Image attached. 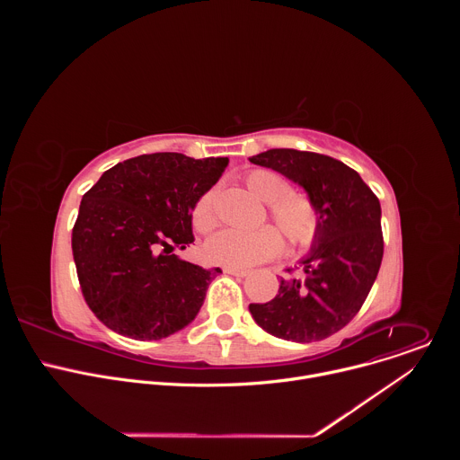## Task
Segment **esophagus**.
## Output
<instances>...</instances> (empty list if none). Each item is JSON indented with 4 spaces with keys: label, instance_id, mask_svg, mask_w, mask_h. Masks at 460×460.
<instances>
[{
    "label": "esophagus",
    "instance_id": "34e87169",
    "mask_svg": "<svg viewBox=\"0 0 460 460\" xmlns=\"http://www.w3.org/2000/svg\"><path fill=\"white\" fill-rule=\"evenodd\" d=\"M224 273L226 275H234V277H247L249 271L247 270H238V268H224Z\"/></svg>",
    "mask_w": 460,
    "mask_h": 460
}]
</instances>
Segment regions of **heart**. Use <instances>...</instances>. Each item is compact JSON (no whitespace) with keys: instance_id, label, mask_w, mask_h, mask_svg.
Wrapping results in <instances>:
<instances>
[{"instance_id":"1","label":"heart","mask_w":460,"mask_h":460,"mask_svg":"<svg viewBox=\"0 0 460 460\" xmlns=\"http://www.w3.org/2000/svg\"><path fill=\"white\" fill-rule=\"evenodd\" d=\"M247 189L266 202L270 218L282 229L296 247L309 245L318 231V209L311 196L289 189L284 176L270 169H252L243 176ZM217 189H208L192 206L190 220L196 231L208 233L217 224ZM284 249V238L273 226H261L254 231L224 229L213 234L204 254L209 261L226 268H252L275 258Z\"/></svg>"}]
</instances>
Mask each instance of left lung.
<instances>
[{
    "label": "left lung",
    "instance_id": "1",
    "mask_svg": "<svg viewBox=\"0 0 460 460\" xmlns=\"http://www.w3.org/2000/svg\"><path fill=\"white\" fill-rule=\"evenodd\" d=\"M249 160L302 185L318 209V231L302 260V277L282 279L271 302L249 304V311L261 330L284 341L332 337L355 318L378 275L380 202L355 169L332 156L270 149Z\"/></svg>",
    "mask_w": 460,
    "mask_h": 460
}]
</instances>
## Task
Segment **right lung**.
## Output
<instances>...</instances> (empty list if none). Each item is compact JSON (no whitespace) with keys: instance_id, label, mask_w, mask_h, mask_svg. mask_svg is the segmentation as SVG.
Segmentation results:
<instances>
[{"instance_id":"obj_1","label":"right lung","mask_w":460,"mask_h":460,"mask_svg":"<svg viewBox=\"0 0 460 460\" xmlns=\"http://www.w3.org/2000/svg\"><path fill=\"white\" fill-rule=\"evenodd\" d=\"M227 158L194 160L153 153L125 160L84 194L73 227V256L89 309L109 330L160 341L200 311L222 273L172 254L192 243L190 213Z\"/></svg>"}]
</instances>
